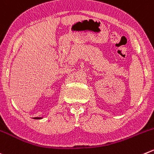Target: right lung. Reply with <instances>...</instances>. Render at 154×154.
I'll list each match as a JSON object with an SVG mask.
<instances>
[{"instance_id":"obj_1","label":"right lung","mask_w":154,"mask_h":154,"mask_svg":"<svg viewBox=\"0 0 154 154\" xmlns=\"http://www.w3.org/2000/svg\"><path fill=\"white\" fill-rule=\"evenodd\" d=\"M34 119H37V120H38V119H43V117H34Z\"/></svg>"}]
</instances>
